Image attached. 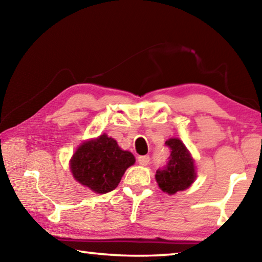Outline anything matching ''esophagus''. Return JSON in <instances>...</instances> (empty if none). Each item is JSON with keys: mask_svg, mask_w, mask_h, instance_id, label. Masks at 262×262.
<instances>
[{"mask_svg": "<svg viewBox=\"0 0 262 262\" xmlns=\"http://www.w3.org/2000/svg\"><path fill=\"white\" fill-rule=\"evenodd\" d=\"M137 162H139L140 165H148L149 162H150V157L149 156H140L139 158H137Z\"/></svg>", "mask_w": 262, "mask_h": 262, "instance_id": "1", "label": "esophagus"}]
</instances>
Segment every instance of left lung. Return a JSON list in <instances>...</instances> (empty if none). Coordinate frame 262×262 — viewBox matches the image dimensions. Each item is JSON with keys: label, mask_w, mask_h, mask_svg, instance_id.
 <instances>
[{"label": "left lung", "mask_w": 262, "mask_h": 262, "mask_svg": "<svg viewBox=\"0 0 262 262\" xmlns=\"http://www.w3.org/2000/svg\"><path fill=\"white\" fill-rule=\"evenodd\" d=\"M165 145L170 149L166 165L156 171V180L163 192L176 194L187 189L196 178L194 159L179 139H168Z\"/></svg>", "instance_id": "left-lung-1"}]
</instances>
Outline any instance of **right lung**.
<instances>
[{
    "label": "right lung",
    "instance_id": "1",
    "mask_svg": "<svg viewBox=\"0 0 262 262\" xmlns=\"http://www.w3.org/2000/svg\"><path fill=\"white\" fill-rule=\"evenodd\" d=\"M135 163L129 151L119 147L117 141L103 134L86 141L70 159V170L79 184L95 193H108L120 183L123 173Z\"/></svg>",
    "mask_w": 262,
    "mask_h": 262
}]
</instances>
